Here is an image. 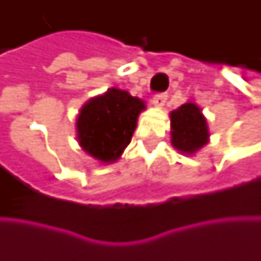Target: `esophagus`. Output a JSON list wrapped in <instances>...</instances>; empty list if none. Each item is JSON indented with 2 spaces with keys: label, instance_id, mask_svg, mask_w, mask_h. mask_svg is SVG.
Here are the masks:
<instances>
[{
  "label": "esophagus",
  "instance_id": "34e87169",
  "mask_svg": "<svg viewBox=\"0 0 261 261\" xmlns=\"http://www.w3.org/2000/svg\"><path fill=\"white\" fill-rule=\"evenodd\" d=\"M167 97L168 95L166 93H158L152 97V105L155 106V107H163V106L166 105L167 101Z\"/></svg>",
  "mask_w": 261,
  "mask_h": 261
}]
</instances>
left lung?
Masks as SVG:
<instances>
[{"instance_id":"left-lung-1","label":"left lung","mask_w":261,"mask_h":261,"mask_svg":"<svg viewBox=\"0 0 261 261\" xmlns=\"http://www.w3.org/2000/svg\"><path fill=\"white\" fill-rule=\"evenodd\" d=\"M171 144L181 154H195L209 141L205 116L195 103H186L171 112Z\"/></svg>"}]
</instances>
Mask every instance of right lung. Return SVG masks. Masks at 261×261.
<instances>
[{
	"mask_svg": "<svg viewBox=\"0 0 261 261\" xmlns=\"http://www.w3.org/2000/svg\"><path fill=\"white\" fill-rule=\"evenodd\" d=\"M145 103L127 91L110 88L83 106L76 119L78 142L101 163H113L129 145Z\"/></svg>",
	"mask_w": 261,
	"mask_h": 261,
	"instance_id": "1",
	"label": "right lung"
}]
</instances>
